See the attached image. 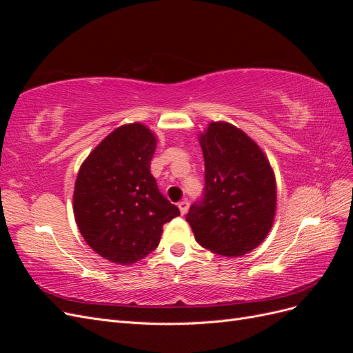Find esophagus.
Returning <instances> with one entry per match:
<instances>
[{
    "instance_id": "obj_1",
    "label": "esophagus",
    "mask_w": 353,
    "mask_h": 353,
    "mask_svg": "<svg viewBox=\"0 0 353 353\" xmlns=\"http://www.w3.org/2000/svg\"><path fill=\"white\" fill-rule=\"evenodd\" d=\"M188 201L187 200H183V201H179L178 203V208H179V212H181V215H185V213L188 212Z\"/></svg>"
}]
</instances>
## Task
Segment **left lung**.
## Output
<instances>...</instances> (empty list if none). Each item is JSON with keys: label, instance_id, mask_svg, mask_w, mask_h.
Returning <instances> with one entry per match:
<instances>
[{"label": "left lung", "instance_id": "8db88e82", "mask_svg": "<svg viewBox=\"0 0 353 353\" xmlns=\"http://www.w3.org/2000/svg\"><path fill=\"white\" fill-rule=\"evenodd\" d=\"M205 193L187 222L201 248L239 258L265 240L276 205L275 175L252 138L228 122H212L200 134Z\"/></svg>", "mask_w": 353, "mask_h": 353}]
</instances>
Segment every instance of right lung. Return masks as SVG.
Wrapping results in <instances>:
<instances>
[{"label":"right lung","mask_w":353,"mask_h":353,"mask_svg":"<svg viewBox=\"0 0 353 353\" xmlns=\"http://www.w3.org/2000/svg\"><path fill=\"white\" fill-rule=\"evenodd\" d=\"M156 137L143 123L116 128L85 159L73 191L81 236L104 259L131 265L153 252L179 215L150 174Z\"/></svg>","instance_id":"add662e5"}]
</instances>
